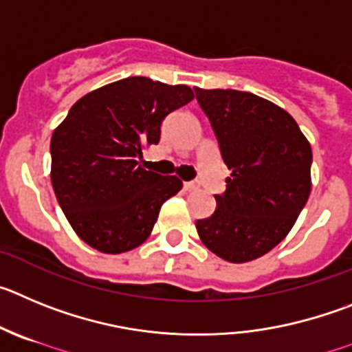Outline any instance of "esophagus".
<instances>
[{
    "instance_id": "esophagus-1",
    "label": "esophagus",
    "mask_w": 352,
    "mask_h": 352,
    "mask_svg": "<svg viewBox=\"0 0 352 352\" xmlns=\"http://www.w3.org/2000/svg\"><path fill=\"white\" fill-rule=\"evenodd\" d=\"M199 188L198 180H191V182H184V189L186 191H196Z\"/></svg>"
}]
</instances>
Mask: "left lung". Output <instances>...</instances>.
I'll return each mask as SVG.
<instances>
[{"label": "left lung", "instance_id": "8db88e82", "mask_svg": "<svg viewBox=\"0 0 352 352\" xmlns=\"http://www.w3.org/2000/svg\"><path fill=\"white\" fill-rule=\"evenodd\" d=\"M231 175L215 210L196 230L215 256L245 263L283 242L309 199L312 148L284 109L252 93L199 89Z\"/></svg>", "mask_w": 352, "mask_h": 352}]
</instances>
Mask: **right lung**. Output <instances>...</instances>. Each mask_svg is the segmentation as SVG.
Returning a JSON list of instances; mask_svg holds the SVG:
<instances>
[{
	"label": "right lung",
	"mask_w": 352,
	"mask_h": 352,
	"mask_svg": "<svg viewBox=\"0 0 352 352\" xmlns=\"http://www.w3.org/2000/svg\"><path fill=\"white\" fill-rule=\"evenodd\" d=\"M195 98L188 85L128 77L82 96L50 140V180L74 231L105 254L142 245L161 205L182 189L175 175L138 164L161 122Z\"/></svg>",
	"instance_id": "right-lung-1"
}]
</instances>
